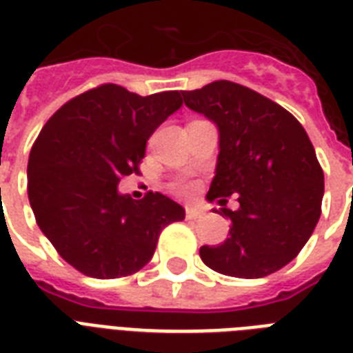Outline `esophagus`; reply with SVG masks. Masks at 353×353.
I'll return each instance as SVG.
<instances>
[{"label": "esophagus", "mask_w": 353, "mask_h": 353, "mask_svg": "<svg viewBox=\"0 0 353 353\" xmlns=\"http://www.w3.org/2000/svg\"><path fill=\"white\" fill-rule=\"evenodd\" d=\"M204 215V210L200 208V205H185V216L190 219V221H196L200 216Z\"/></svg>", "instance_id": "34e87169"}]
</instances>
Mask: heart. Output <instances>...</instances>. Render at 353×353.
I'll list each match as a JSON object with an SVG mask.
<instances>
[{
    "label": "heart",
    "instance_id": "obj_1",
    "mask_svg": "<svg viewBox=\"0 0 353 353\" xmlns=\"http://www.w3.org/2000/svg\"><path fill=\"white\" fill-rule=\"evenodd\" d=\"M173 190L176 191V193H188V191L191 190V185L184 184V182H179V184H173Z\"/></svg>",
    "mask_w": 353,
    "mask_h": 353
}]
</instances>
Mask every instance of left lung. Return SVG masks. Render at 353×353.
I'll return each mask as SVG.
<instances>
[{
  "label": "left lung",
  "instance_id": "left-lung-1",
  "mask_svg": "<svg viewBox=\"0 0 353 353\" xmlns=\"http://www.w3.org/2000/svg\"><path fill=\"white\" fill-rule=\"evenodd\" d=\"M182 97L219 128L221 151L205 199L219 200L231 221L230 236L200 248V259L230 277L275 273L299 255L321 216L324 173L308 134L284 107L233 81ZM231 194H239L235 212L225 208Z\"/></svg>",
  "mask_w": 353,
  "mask_h": 353
}]
</instances>
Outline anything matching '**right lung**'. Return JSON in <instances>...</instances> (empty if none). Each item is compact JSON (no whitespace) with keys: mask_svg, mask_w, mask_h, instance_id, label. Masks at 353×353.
I'll return each instance as SVG.
<instances>
[{"mask_svg":"<svg viewBox=\"0 0 353 353\" xmlns=\"http://www.w3.org/2000/svg\"><path fill=\"white\" fill-rule=\"evenodd\" d=\"M182 105L179 91L140 97L114 83L78 94L49 118L30 149L27 190L36 222L65 262L87 277H128L153 256L180 204L149 191L118 193L140 173L145 143Z\"/></svg>","mask_w":353,"mask_h":353,"instance_id":"right-lung-1","label":"right lung"}]
</instances>
